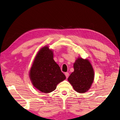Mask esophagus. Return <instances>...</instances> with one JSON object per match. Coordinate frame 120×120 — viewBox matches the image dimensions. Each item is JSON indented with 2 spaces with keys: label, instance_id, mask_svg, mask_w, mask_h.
I'll use <instances>...</instances> for the list:
<instances>
[{
  "label": "esophagus",
  "instance_id": "obj_1",
  "mask_svg": "<svg viewBox=\"0 0 120 120\" xmlns=\"http://www.w3.org/2000/svg\"><path fill=\"white\" fill-rule=\"evenodd\" d=\"M65 76H66L67 78H68V77H69V73L68 72H66V73H65Z\"/></svg>",
  "mask_w": 120,
  "mask_h": 120
}]
</instances>
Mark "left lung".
Listing matches in <instances>:
<instances>
[{
	"label": "left lung",
	"mask_w": 120,
	"mask_h": 120,
	"mask_svg": "<svg viewBox=\"0 0 120 120\" xmlns=\"http://www.w3.org/2000/svg\"><path fill=\"white\" fill-rule=\"evenodd\" d=\"M74 71L68 80L77 92H87L92 86L94 79V71L88 59L78 57L74 64Z\"/></svg>",
	"instance_id": "1"
}]
</instances>
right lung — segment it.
<instances>
[{
    "mask_svg": "<svg viewBox=\"0 0 120 120\" xmlns=\"http://www.w3.org/2000/svg\"><path fill=\"white\" fill-rule=\"evenodd\" d=\"M30 78L33 86L42 93L54 91L66 77L53 60V51L48 46L40 49L30 69Z\"/></svg>",
    "mask_w": 120,
    "mask_h": 120,
    "instance_id": "add662e5",
    "label": "right lung"
}]
</instances>
